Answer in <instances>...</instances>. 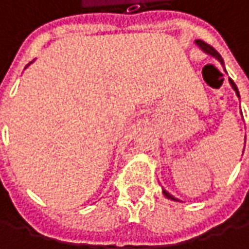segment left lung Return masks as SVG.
Returning <instances> with one entry per match:
<instances>
[{
	"label": "left lung",
	"instance_id": "1",
	"mask_svg": "<svg viewBox=\"0 0 249 249\" xmlns=\"http://www.w3.org/2000/svg\"><path fill=\"white\" fill-rule=\"evenodd\" d=\"M196 44H197L199 47H202V49H203V50H205L206 53H209V54H212V56H215V57H216V59H218L219 62H222V57H221V54H219V53H218V52H216V50H215V49H213V47H212L211 44H208V43H205V41H202V40H196ZM229 83H231V86L233 88V90L236 92V95L239 96V92H238V88H236V85L233 83V80H232V79H229ZM163 193L166 195V197H169V199H172V200H177V199H176L174 196H172V195H170L169 192H166V190H163Z\"/></svg>",
	"mask_w": 249,
	"mask_h": 249
}]
</instances>
